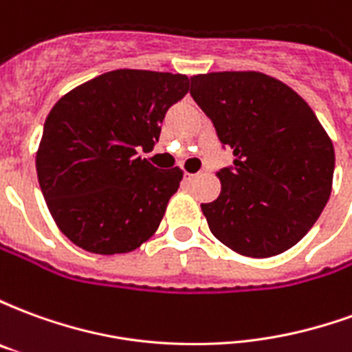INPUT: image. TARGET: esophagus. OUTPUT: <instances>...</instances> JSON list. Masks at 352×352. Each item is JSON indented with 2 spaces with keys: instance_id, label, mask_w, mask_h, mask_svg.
I'll list each match as a JSON object with an SVG mask.
<instances>
[{
  "instance_id": "esophagus-1",
  "label": "esophagus",
  "mask_w": 352,
  "mask_h": 352,
  "mask_svg": "<svg viewBox=\"0 0 352 352\" xmlns=\"http://www.w3.org/2000/svg\"><path fill=\"white\" fill-rule=\"evenodd\" d=\"M196 173H184V181H188V183H192L194 179H196Z\"/></svg>"
}]
</instances>
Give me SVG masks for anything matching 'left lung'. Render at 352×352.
I'll list each match as a JSON object with an SVG mask.
<instances>
[{
  "instance_id": "1",
  "label": "left lung",
  "mask_w": 352,
  "mask_h": 352,
  "mask_svg": "<svg viewBox=\"0 0 352 352\" xmlns=\"http://www.w3.org/2000/svg\"><path fill=\"white\" fill-rule=\"evenodd\" d=\"M190 96L213 122L234 166L201 204L213 236L237 254L270 258L302 239L332 192L330 135L302 96L260 72L190 77Z\"/></svg>"
}]
</instances>
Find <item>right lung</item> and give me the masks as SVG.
I'll return each mask as SVG.
<instances>
[{
	"mask_svg": "<svg viewBox=\"0 0 352 352\" xmlns=\"http://www.w3.org/2000/svg\"><path fill=\"white\" fill-rule=\"evenodd\" d=\"M190 80L181 73L115 69L56 101L35 156L52 219L69 241L94 254H122L160 226L183 169H158L153 148L168 109Z\"/></svg>",
	"mask_w": 352,
	"mask_h": 352,
	"instance_id": "obj_1",
	"label": "right lung"
}]
</instances>
